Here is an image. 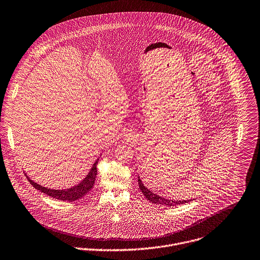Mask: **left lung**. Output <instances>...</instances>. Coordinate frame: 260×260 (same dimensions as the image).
Here are the masks:
<instances>
[{
  "mask_svg": "<svg viewBox=\"0 0 260 260\" xmlns=\"http://www.w3.org/2000/svg\"><path fill=\"white\" fill-rule=\"evenodd\" d=\"M138 185H139V188H140L141 192L145 196V198H147V200H149L150 202H152V203H154L156 205L159 204V205H165V206L171 207V206H177V205H180V204H184V203L189 202L191 200V199L190 200H173V199H167V198H165L162 196H159V195L155 194L154 192L150 191L149 189H147L143 185V183H142V181H141L139 176H138Z\"/></svg>",
  "mask_w": 260,
  "mask_h": 260,
  "instance_id": "obj_1",
  "label": "left lung"
}]
</instances>
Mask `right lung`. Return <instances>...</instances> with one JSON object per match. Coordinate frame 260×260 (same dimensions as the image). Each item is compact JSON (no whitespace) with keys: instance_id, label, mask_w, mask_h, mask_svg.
Returning <instances> with one entry per match:
<instances>
[{"instance_id":"add662e5","label":"right lung","mask_w":260,"mask_h":260,"mask_svg":"<svg viewBox=\"0 0 260 260\" xmlns=\"http://www.w3.org/2000/svg\"><path fill=\"white\" fill-rule=\"evenodd\" d=\"M99 160H100V157L94 161L90 171L88 172V174L86 175V177L83 180H81L78 184H76L70 188H67V189H52L49 187H45V186L40 185L39 183L35 182L34 180H31V178L28 177L27 174H25V175H26V178L28 179V181L30 182V184L36 189L41 191L42 193H45L48 196H51L58 200L72 202V201L81 199L84 195H86L92 189L96 175H98L96 165H98Z\"/></svg>"}]
</instances>
